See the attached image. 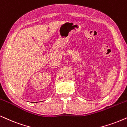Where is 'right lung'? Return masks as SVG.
I'll return each mask as SVG.
<instances>
[{"label": "right lung", "instance_id": "right-lung-1", "mask_svg": "<svg viewBox=\"0 0 127 127\" xmlns=\"http://www.w3.org/2000/svg\"><path fill=\"white\" fill-rule=\"evenodd\" d=\"M32 103H38V102H32Z\"/></svg>", "mask_w": 127, "mask_h": 127}]
</instances>
